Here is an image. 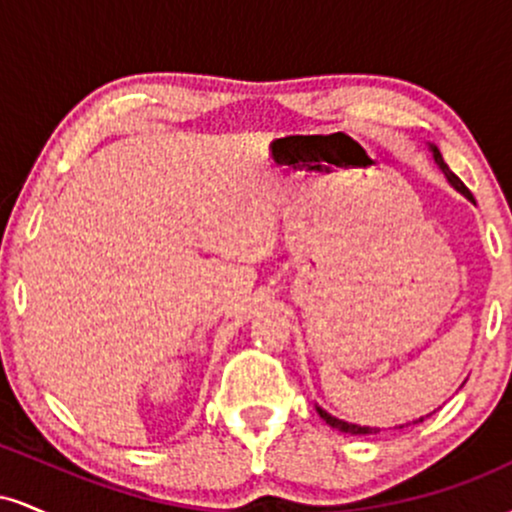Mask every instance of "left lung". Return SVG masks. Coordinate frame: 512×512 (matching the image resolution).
<instances>
[{"label":"left lung","mask_w":512,"mask_h":512,"mask_svg":"<svg viewBox=\"0 0 512 512\" xmlns=\"http://www.w3.org/2000/svg\"><path fill=\"white\" fill-rule=\"evenodd\" d=\"M431 151H433V158H436L438 168L443 170V175H445V178H448L450 185L455 187L457 192H462L464 197H467V199H472V202H474L472 192L467 190V185H464V182H462L460 178H457V175L452 173V170L448 168V163L443 161V156H440L438 146H433V144H431ZM317 414H320L322 419H325L327 424H330L332 428H337V431H342V433H351V436H368V433H378V431H380V428H370V426H358V424H349V421H342V419H337V416L327 414V411H325V409H320V407H317ZM431 414H433V411H431ZM431 414H426V416H419V419H416V421H411V424H421V421H426L428 416H431ZM399 428H402V426H399Z\"/></svg>","instance_id":"1"}]
</instances>
